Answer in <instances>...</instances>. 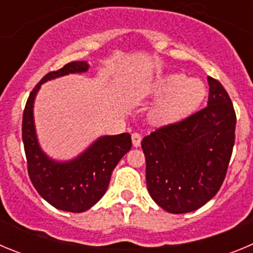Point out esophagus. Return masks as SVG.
Wrapping results in <instances>:
<instances>
[{
    "label": "esophagus",
    "mask_w": 253,
    "mask_h": 253,
    "mask_svg": "<svg viewBox=\"0 0 253 253\" xmlns=\"http://www.w3.org/2000/svg\"><path fill=\"white\" fill-rule=\"evenodd\" d=\"M131 142H133L134 147H139L140 142H142V135L139 133H133L131 134Z\"/></svg>",
    "instance_id": "obj_1"
}]
</instances>
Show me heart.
Instances as JSON below:
<instances>
[{"label":"heart","instance_id":"1","mask_svg":"<svg viewBox=\"0 0 253 253\" xmlns=\"http://www.w3.org/2000/svg\"><path fill=\"white\" fill-rule=\"evenodd\" d=\"M151 95L158 99L152 105L149 118L154 124L169 125L198 110L207 96V86L198 78L171 73L154 82Z\"/></svg>","mask_w":253,"mask_h":253}]
</instances>
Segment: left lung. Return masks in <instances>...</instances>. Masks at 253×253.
Returning a JSON list of instances; mask_svg holds the SVG:
<instances>
[{
	"label": "left lung",
	"instance_id": "left-lung-1",
	"mask_svg": "<svg viewBox=\"0 0 253 253\" xmlns=\"http://www.w3.org/2000/svg\"><path fill=\"white\" fill-rule=\"evenodd\" d=\"M208 106L143 138L148 193L172 214L194 211L218 193L234 146L236 113L222 84L208 77Z\"/></svg>",
	"mask_w": 253,
	"mask_h": 253
}]
</instances>
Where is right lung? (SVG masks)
Instances as JSON below:
<instances>
[{"label":"right lung","mask_w":253,"mask_h":253,"mask_svg":"<svg viewBox=\"0 0 253 253\" xmlns=\"http://www.w3.org/2000/svg\"><path fill=\"white\" fill-rule=\"evenodd\" d=\"M88 67L87 62L78 60L44 76L31 91L22 115V142L31 182L49 204L72 213L86 211L99 202L106 193L114 169L131 148L128 133L102 135L80 156L64 162L53 160L40 148L34 123L38 91L44 82L69 73L87 72Z\"/></svg>","instance_id":"add662e5"}]
</instances>
